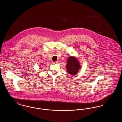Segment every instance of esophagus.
<instances>
[{"mask_svg":"<svg viewBox=\"0 0 122 122\" xmlns=\"http://www.w3.org/2000/svg\"><path fill=\"white\" fill-rule=\"evenodd\" d=\"M58 61H56V62H53V64H57L58 63Z\"/></svg>","mask_w":122,"mask_h":122,"instance_id":"34e87169","label":"esophagus"}]
</instances>
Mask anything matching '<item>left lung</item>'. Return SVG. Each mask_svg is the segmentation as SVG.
<instances>
[{
    "label": "left lung",
    "mask_w": 122,
    "mask_h": 122,
    "mask_svg": "<svg viewBox=\"0 0 122 122\" xmlns=\"http://www.w3.org/2000/svg\"><path fill=\"white\" fill-rule=\"evenodd\" d=\"M66 67L70 75H75L78 73L81 66L77 58L70 56L68 58Z\"/></svg>",
    "instance_id": "obj_1"
}]
</instances>
